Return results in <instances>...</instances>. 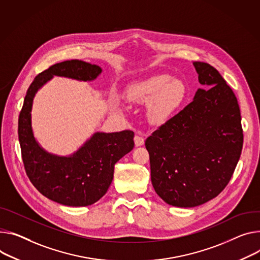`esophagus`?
Masks as SVG:
<instances>
[{"instance_id":"34e87169","label":"esophagus","mask_w":260,"mask_h":260,"mask_svg":"<svg viewBox=\"0 0 260 260\" xmlns=\"http://www.w3.org/2000/svg\"><path fill=\"white\" fill-rule=\"evenodd\" d=\"M144 144V138L141 135L135 136V145L136 146H142Z\"/></svg>"}]
</instances>
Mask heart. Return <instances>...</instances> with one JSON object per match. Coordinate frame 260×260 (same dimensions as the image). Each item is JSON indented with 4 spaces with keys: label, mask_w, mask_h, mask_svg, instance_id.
<instances>
[{
    "label": "heart",
    "mask_w": 260,
    "mask_h": 260,
    "mask_svg": "<svg viewBox=\"0 0 260 260\" xmlns=\"http://www.w3.org/2000/svg\"><path fill=\"white\" fill-rule=\"evenodd\" d=\"M185 93L183 82L168 75H156L132 86L127 91V100L139 104L150 103L148 114L151 121L162 123L180 107Z\"/></svg>",
    "instance_id": "b5f03b06"
}]
</instances>
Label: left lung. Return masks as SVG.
I'll list each match as a JSON object with an SVG mask.
<instances>
[{"instance_id":"1","label":"left lung","mask_w":260,"mask_h":260,"mask_svg":"<svg viewBox=\"0 0 260 260\" xmlns=\"http://www.w3.org/2000/svg\"><path fill=\"white\" fill-rule=\"evenodd\" d=\"M200 84L194 101L145 141L151 182L166 203L194 207L217 197L240 159L244 135L240 106L218 70L193 63Z\"/></svg>"}]
</instances>
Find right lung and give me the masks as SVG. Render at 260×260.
<instances>
[{"mask_svg": "<svg viewBox=\"0 0 260 260\" xmlns=\"http://www.w3.org/2000/svg\"><path fill=\"white\" fill-rule=\"evenodd\" d=\"M102 73L98 65L68 60L50 66L30 85L18 117V140L26 173L46 198L67 206H87L99 201L113 180L114 166L134 148V132L96 133L72 156L44 151L31 126V110L37 90L54 76L91 81Z\"/></svg>", "mask_w": 260, "mask_h": 260, "instance_id": "right-lung-1", "label": "right lung"}]
</instances>
